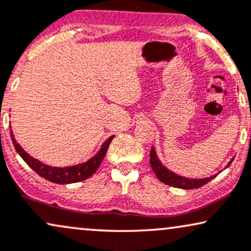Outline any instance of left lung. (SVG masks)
Listing matches in <instances>:
<instances>
[{
  "instance_id": "1",
  "label": "left lung",
  "mask_w": 251,
  "mask_h": 251,
  "mask_svg": "<svg viewBox=\"0 0 251 251\" xmlns=\"http://www.w3.org/2000/svg\"><path fill=\"white\" fill-rule=\"evenodd\" d=\"M233 160L234 158H231L229 163L227 164V167L230 166V163L233 162ZM149 162H151V166L153 168V171L155 173V175H156L157 178L162 183L167 184V185L174 186V188L184 189V190L197 189V188H201L202 185H205L206 183H208L211 179H213L217 177V175H214V176L206 177V178H201V179H193V178H186V177L177 175V174L170 171L168 168H166L162 163H161V161L157 158L156 151H155L154 147H151V161H149Z\"/></svg>"
}]
</instances>
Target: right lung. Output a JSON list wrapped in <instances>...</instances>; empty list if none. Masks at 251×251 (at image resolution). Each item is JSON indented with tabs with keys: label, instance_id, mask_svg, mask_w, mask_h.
Instances as JSON below:
<instances>
[{
	"label": "right lung",
	"instance_id": "obj_1",
	"mask_svg": "<svg viewBox=\"0 0 251 251\" xmlns=\"http://www.w3.org/2000/svg\"><path fill=\"white\" fill-rule=\"evenodd\" d=\"M10 136L14 147L18 154L21 155V157L26 162V164L31 169H33L38 175L43 177L50 182L56 183V184H72V183H77L81 180H84L89 178L90 176H93L95 171L98 169V167L102 163L104 156H105L107 148L112 141V139L115 138V135L110 136L107 140L104 142L100 147L98 153L88 160L87 162L76 164V166L72 167H65V168H58V167H50L47 164L41 163L39 160L33 158L30 156L23 148L21 147V145L16 141L12 134V131H10Z\"/></svg>",
	"mask_w": 251,
	"mask_h": 251
}]
</instances>
